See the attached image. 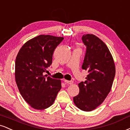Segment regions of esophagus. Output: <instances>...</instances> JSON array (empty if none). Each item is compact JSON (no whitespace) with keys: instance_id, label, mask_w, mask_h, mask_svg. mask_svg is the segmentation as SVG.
<instances>
[{"instance_id":"1","label":"esophagus","mask_w":130,"mask_h":130,"mask_svg":"<svg viewBox=\"0 0 130 130\" xmlns=\"http://www.w3.org/2000/svg\"><path fill=\"white\" fill-rule=\"evenodd\" d=\"M64 82L66 83L67 84H70V85H71V84H73V81L72 80H64Z\"/></svg>"}]
</instances>
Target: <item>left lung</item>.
<instances>
[{
    "instance_id": "left-lung-1",
    "label": "left lung",
    "mask_w": 130,
    "mask_h": 130,
    "mask_svg": "<svg viewBox=\"0 0 130 130\" xmlns=\"http://www.w3.org/2000/svg\"><path fill=\"white\" fill-rule=\"evenodd\" d=\"M83 42L87 51L82 69L89 73L85 82L78 84L79 93L73 98L75 105L84 111L99 106L111 89L116 73L112 56L107 45L94 34H84Z\"/></svg>"
}]
</instances>
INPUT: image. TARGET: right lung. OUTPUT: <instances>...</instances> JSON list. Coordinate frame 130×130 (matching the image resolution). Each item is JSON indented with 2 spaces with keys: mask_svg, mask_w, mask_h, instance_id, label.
Segmentation results:
<instances>
[{
  "mask_svg": "<svg viewBox=\"0 0 130 130\" xmlns=\"http://www.w3.org/2000/svg\"><path fill=\"white\" fill-rule=\"evenodd\" d=\"M63 37L39 35L28 40L15 62V79L22 96L30 107L42 110L52 105L61 89V80L43 75Z\"/></svg>",
  "mask_w": 130,
  "mask_h": 130,
  "instance_id": "right-lung-1",
  "label": "right lung"
}]
</instances>
